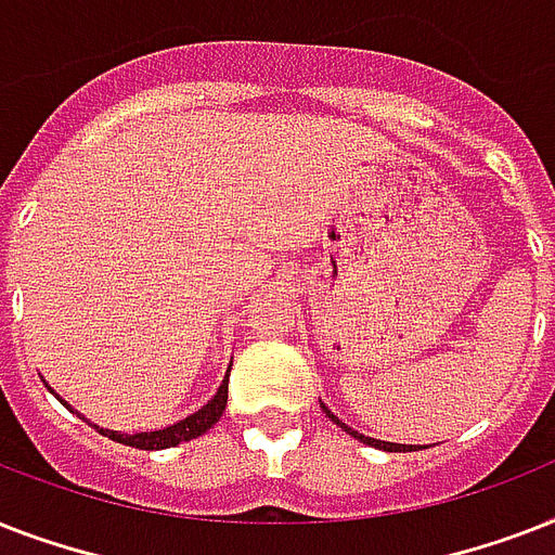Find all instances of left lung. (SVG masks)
<instances>
[{
    "mask_svg": "<svg viewBox=\"0 0 555 555\" xmlns=\"http://www.w3.org/2000/svg\"><path fill=\"white\" fill-rule=\"evenodd\" d=\"M322 412L328 414L331 421L337 423L339 429H346L348 435H351V438H357V440H360V443H369V447H374V449H383V452H412V449H414V452H417V449H426V447H409V443H388V440L365 438V435H360V431H354V429H351V426H346V423L339 421L337 414H331V409H328V405H325V403H322Z\"/></svg>",
    "mask_w": 555,
    "mask_h": 555,
    "instance_id": "8db88e82",
    "label": "left lung"
}]
</instances>
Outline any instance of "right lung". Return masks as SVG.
Returning <instances> with one entry per match:
<instances>
[{
  "instance_id": "right-lung-1",
  "label": "right lung",
  "mask_w": 555,
  "mask_h": 555,
  "mask_svg": "<svg viewBox=\"0 0 555 555\" xmlns=\"http://www.w3.org/2000/svg\"><path fill=\"white\" fill-rule=\"evenodd\" d=\"M227 383H230V371H227V377L221 379V386H218V391H216V395H212V400H207V405H201L198 412L190 414V417H184V421L172 423V426H167V429L134 431V435H120V431L100 429V426H94V429H98L100 435H106V438L117 440V443H124V447H134V449H169V447H178V443H184V440L198 438V435H204V431L216 426L218 417L224 414ZM56 400H60V403H63V405H68L63 400V397H56ZM68 409H72V405H68ZM82 421H86V417H82Z\"/></svg>"
}]
</instances>
